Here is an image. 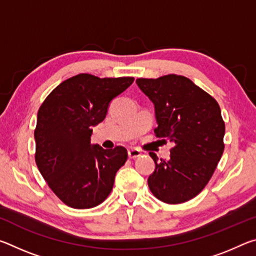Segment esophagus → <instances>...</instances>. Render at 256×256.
<instances>
[{
	"label": "esophagus",
	"mask_w": 256,
	"mask_h": 256,
	"mask_svg": "<svg viewBox=\"0 0 256 256\" xmlns=\"http://www.w3.org/2000/svg\"><path fill=\"white\" fill-rule=\"evenodd\" d=\"M128 158L134 159V158L140 157L141 152H140V150H138V149H130V150L128 151Z\"/></svg>",
	"instance_id": "1"
}]
</instances>
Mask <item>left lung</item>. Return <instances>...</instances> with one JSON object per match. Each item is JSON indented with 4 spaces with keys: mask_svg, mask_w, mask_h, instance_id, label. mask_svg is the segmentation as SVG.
<instances>
[{
    "mask_svg": "<svg viewBox=\"0 0 256 256\" xmlns=\"http://www.w3.org/2000/svg\"><path fill=\"white\" fill-rule=\"evenodd\" d=\"M136 82L154 106L156 136L174 144L167 162L150 152L156 168L149 188L164 203L188 201L204 188L224 152V123L218 102L182 76Z\"/></svg>",
    "mask_w": 256,
    "mask_h": 256,
    "instance_id": "8db88e82",
    "label": "left lung"
}]
</instances>
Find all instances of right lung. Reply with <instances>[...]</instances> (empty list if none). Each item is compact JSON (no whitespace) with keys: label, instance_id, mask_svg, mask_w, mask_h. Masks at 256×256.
Here are the masks:
<instances>
[{"label":"right lung","instance_id":"right-lung-1","mask_svg":"<svg viewBox=\"0 0 256 256\" xmlns=\"http://www.w3.org/2000/svg\"><path fill=\"white\" fill-rule=\"evenodd\" d=\"M133 78L78 74L63 81L42 102L34 130L36 164L52 190L68 206L90 209L110 196L128 159L124 146L92 144V128L105 120L114 98Z\"/></svg>","mask_w":256,"mask_h":256}]
</instances>
